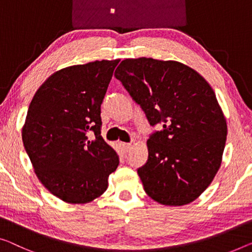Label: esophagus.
<instances>
[{
    "instance_id": "esophagus-1",
    "label": "esophagus",
    "mask_w": 252,
    "mask_h": 252,
    "mask_svg": "<svg viewBox=\"0 0 252 252\" xmlns=\"http://www.w3.org/2000/svg\"><path fill=\"white\" fill-rule=\"evenodd\" d=\"M120 146H121V148L123 149V152H126V153L130 152L131 148H132V146H131V144H126V142H121V144H120Z\"/></svg>"
}]
</instances>
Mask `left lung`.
Wrapping results in <instances>:
<instances>
[{
  "mask_svg": "<svg viewBox=\"0 0 252 252\" xmlns=\"http://www.w3.org/2000/svg\"><path fill=\"white\" fill-rule=\"evenodd\" d=\"M114 76L149 125H163L149 136L148 159L137 170L146 193L166 206L193 201L219 171L226 141L213 88L182 63L150 58L123 60Z\"/></svg>",
  "mask_w": 252,
  "mask_h": 252,
  "instance_id": "8db88e82",
  "label": "left lung"
}]
</instances>
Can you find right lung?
Segmentation results:
<instances>
[{"instance_id":"right-lung-1","label":"right lung","mask_w":252,"mask_h":252,"mask_svg":"<svg viewBox=\"0 0 252 252\" xmlns=\"http://www.w3.org/2000/svg\"><path fill=\"white\" fill-rule=\"evenodd\" d=\"M119 62L103 60L60 70L29 105L25 149L39 181L65 202L86 204L99 197L119 165L118 154L100 136V105Z\"/></svg>"}]
</instances>
